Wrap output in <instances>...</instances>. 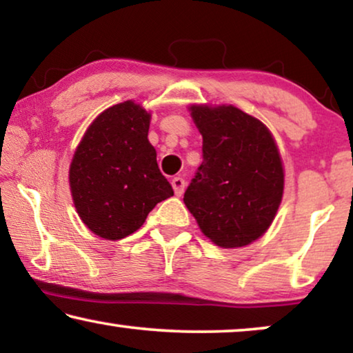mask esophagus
<instances>
[{
	"mask_svg": "<svg viewBox=\"0 0 353 353\" xmlns=\"http://www.w3.org/2000/svg\"><path fill=\"white\" fill-rule=\"evenodd\" d=\"M185 185H186V183L181 176H175L172 180V188H173V191H175L176 196L183 194V191H185Z\"/></svg>",
	"mask_w": 353,
	"mask_h": 353,
	"instance_id": "34e87169",
	"label": "esophagus"
}]
</instances>
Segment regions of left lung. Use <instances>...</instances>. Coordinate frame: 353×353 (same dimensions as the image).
<instances>
[{"mask_svg":"<svg viewBox=\"0 0 353 353\" xmlns=\"http://www.w3.org/2000/svg\"><path fill=\"white\" fill-rule=\"evenodd\" d=\"M202 161L185 204L220 248H243L270 228L283 199L284 170L270 130L234 105H191Z\"/></svg>","mask_w":353,"mask_h":353,"instance_id":"8db88e82","label":"left lung"}]
</instances>
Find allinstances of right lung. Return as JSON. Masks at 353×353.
Returning a JSON list of instances; mask_svg holds the SVG:
<instances>
[{"mask_svg": "<svg viewBox=\"0 0 353 353\" xmlns=\"http://www.w3.org/2000/svg\"><path fill=\"white\" fill-rule=\"evenodd\" d=\"M149 122L151 114L133 101L115 104L93 120L72 159L75 209L104 239L127 238L159 202L173 196L148 139Z\"/></svg>", "mask_w": 353, "mask_h": 353, "instance_id": "right-lung-1", "label": "right lung"}]
</instances>
